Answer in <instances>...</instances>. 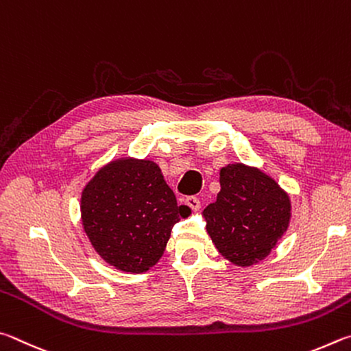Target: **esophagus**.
Masks as SVG:
<instances>
[{
  "instance_id": "34e87169",
  "label": "esophagus",
  "mask_w": 351,
  "mask_h": 351,
  "mask_svg": "<svg viewBox=\"0 0 351 351\" xmlns=\"http://www.w3.org/2000/svg\"><path fill=\"white\" fill-rule=\"evenodd\" d=\"M186 205H188L189 208H191V210L197 211L199 208H200V200H199L197 197H194V195H191V197L186 199Z\"/></svg>"
}]
</instances>
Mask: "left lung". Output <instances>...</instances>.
<instances>
[{
    "label": "left lung",
    "instance_id": "8db88e82",
    "mask_svg": "<svg viewBox=\"0 0 351 351\" xmlns=\"http://www.w3.org/2000/svg\"><path fill=\"white\" fill-rule=\"evenodd\" d=\"M204 216L219 253L239 267H250L265 259L284 236L291 204L271 177L236 163L220 171V193Z\"/></svg>",
    "mask_w": 351,
    "mask_h": 351
}]
</instances>
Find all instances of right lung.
Masks as SVG:
<instances>
[{
    "instance_id": "1",
    "label": "right lung",
    "mask_w": 351,
    "mask_h": 351,
    "mask_svg": "<svg viewBox=\"0 0 351 351\" xmlns=\"http://www.w3.org/2000/svg\"><path fill=\"white\" fill-rule=\"evenodd\" d=\"M189 208L177 205L151 160H115L95 174L82 194V219L92 247L126 273L156 265L171 230Z\"/></svg>"
}]
</instances>
